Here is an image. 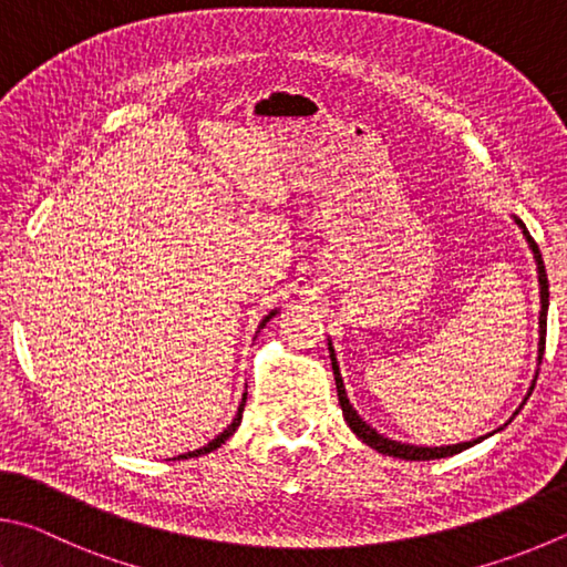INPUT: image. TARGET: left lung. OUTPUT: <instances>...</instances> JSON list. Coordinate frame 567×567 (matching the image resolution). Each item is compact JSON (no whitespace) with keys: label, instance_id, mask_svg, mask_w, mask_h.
I'll list each match as a JSON object with an SVG mask.
<instances>
[{"label":"left lung","instance_id":"8db88e82","mask_svg":"<svg viewBox=\"0 0 567 567\" xmlns=\"http://www.w3.org/2000/svg\"><path fill=\"white\" fill-rule=\"evenodd\" d=\"M515 224H518L523 228V236L528 238V244L533 248V256H535V264H538V281H540V341H538V363L543 361V351H545V323H548V274H545V264H543V256H540V248L538 244L533 241V236L528 234V228H525V224L520 221L518 216H515ZM329 353H331V369H333V375H336V391H339V403H341V411H343V419L346 423H349V429L359 435V439L371 445L373 451H379L383 455H393V458H403V461H435V458H449V455H455L461 453L465 449H471V445L481 443L483 439H475V441H468V443H455V445H441V449H421V445H409V443H399V441H391L385 439V435H381L375 429H371L369 423H365L359 413L353 411V405L349 403V395H346V389H343V381H341V371H339V363H336V353H333V346L329 343ZM538 379V375H535ZM535 389V381L530 383V391L528 395L533 393ZM528 401V399H525ZM523 401V403H525ZM518 413V411H515ZM513 413V415H515Z\"/></svg>","mask_w":567,"mask_h":567}]
</instances>
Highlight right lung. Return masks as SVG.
I'll return each mask as SVG.
<instances>
[{"label":"right lung","instance_id":"add662e5","mask_svg":"<svg viewBox=\"0 0 567 567\" xmlns=\"http://www.w3.org/2000/svg\"><path fill=\"white\" fill-rule=\"evenodd\" d=\"M274 316H276V311H271V313L266 316V319L261 321V329H264V326L268 323V319H274ZM244 405H246V393H244V399H241V405H238V413H236V419L231 421V425H228V429H224V433H221V435H216V439H214L212 443H208V445H204V449L192 451V453H184V455H178V458H194V455L212 453V451H216V449H218V445H221V443H226L228 439H231L234 431L238 429V425H241V413H244Z\"/></svg>","mask_w":567,"mask_h":567}]
</instances>
